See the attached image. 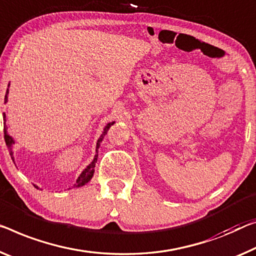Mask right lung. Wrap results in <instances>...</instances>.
Returning <instances> with one entry per match:
<instances>
[{
    "label": "right lung",
    "instance_id": "obj_1",
    "mask_svg": "<svg viewBox=\"0 0 256 256\" xmlns=\"http://www.w3.org/2000/svg\"><path fill=\"white\" fill-rule=\"evenodd\" d=\"M9 86H10V84H9ZM9 86H8V87H9ZM8 94H9V89H6V97H4V103H6V102H8ZM3 119H4V121H6V113H4V114H3ZM113 124H114V122H110V124H108L105 126L103 134H102L100 137V138H98V140H97L95 158H94V160L92 161V162H90V164H88V166L84 168V170L81 172L80 176H78V180H76V183L74 184L73 188H78V186H84V184H87V183L89 182V180L92 178V176H94V172H95V164H96V162H97V158H98V148H100V142L103 140L104 136L106 135V134H108V128L111 127V126H112ZM4 140H6V146H8V148H9V151H10V156H11V158H12V160H14V156H12V154H14V152H12V144H14V140L12 137H11V136L9 135V134H8V132H6V122H4Z\"/></svg>",
    "mask_w": 256,
    "mask_h": 256
}]
</instances>
